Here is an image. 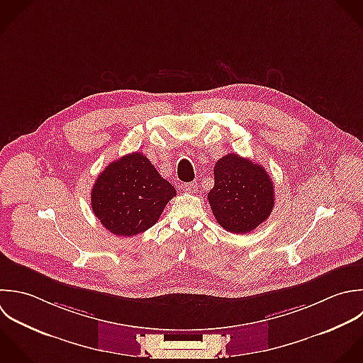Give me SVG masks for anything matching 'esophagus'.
<instances>
[{
    "label": "esophagus",
    "instance_id": "1",
    "mask_svg": "<svg viewBox=\"0 0 363 363\" xmlns=\"http://www.w3.org/2000/svg\"><path fill=\"white\" fill-rule=\"evenodd\" d=\"M181 189L184 192H189V194H195L198 189V184L196 182H185L181 185Z\"/></svg>",
    "mask_w": 363,
    "mask_h": 363
}]
</instances>
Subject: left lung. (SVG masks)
Segmentation results:
<instances>
[{
  "label": "left lung",
  "instance_id": "obj_1",
  "mask_svg": "<svg viewBox=\"0 0 363 363\" xmlns=\"http://www.w3.org/2000/svg\"><path fill=\"white\" fill-rule=\"evenodd\" d=\"M215 185L208 194L218 223L238 235L255 230L274 208V185L263 165L228 154L215 164Z\"/></svg>",
  "mask_w": 363,
  "mask_h": 363
}]
</instances>
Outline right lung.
Returning <instances> with one entry per match:
<instances>
[{
	"label": "right lung",
	"instance_id": "1",
	"mask_svg": "<svg viewBox=\"0 0 363 363\" xmlns=\"http://www.w3.org/2000/svg\"><path fill=\"white\" fill-rule=\"evenodd\" d=\"M175 195L143 152H131L100 172L91 189V209L108 232L130 238L154 226Z\"/></svg>",
	"mask_w": 363,
	"mask_h": 363
}]
</instances>
